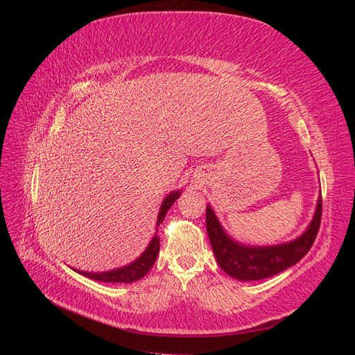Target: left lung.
I'll list each match as a JSON object with an SVG mask.
<instances>
[{
	"instance_id": "left-lung-1",
	"label": "left lung",
	"mask_w": 355,
	"mask_h": 355,
	"mask_svg": "<svg viewBox=\"0 0 355 355\" xmlns=\"http://www.w3.org/2000/svg\"><path fill=\"white\" fill-rule=\"evenodd\" d=\"M323 200L317 202L314 219L308 230L292 243L271 247H249L231 240L213 213L210 206L206 210L207 234L211 249L222 270L241 282L263 280L297 263L313 247L321 223Z\"/></svg>"
}]
</instances>
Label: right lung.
Here are the masks:
<instances>
[{"label": "right lung", "instance_id": "add662e5", "mask_svg": "<svg viewBox=\"0 0 355 355\" xmlns=\"http://www.w3.org/2000/svg\"><path fill=\"white\" fill-rule=\"evenodd\" d=\"M179 196H180L179 191L170 192V196H167L166 200L163 201V204H161V209L158 213V220H157V231H158L159 223L164 220L167 210L171 207V204H173L179 198ZM158 252H159V237H158V234H155L151 243H149L148 249L142 253L141 257H137V259L130 265H127L124 268H118V270H114V271L99 272V274L98 272H85V271H77V272L89 277V278H92V280H96V282L133 283V282L141 280V278L144 275H146V272L151 270L153 265L155 263Z\"/></svg>", "mask_w": 355, "mask_h": 355}]
</instances>
